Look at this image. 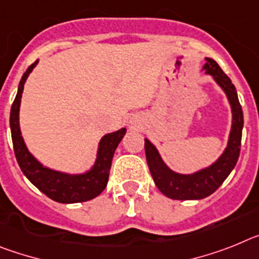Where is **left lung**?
<instances>
[{
	"label": "left lung",
	"instance_id": "obj_1",
	"mask_svg": "<svg viewBox=\"0 0 259 259\" xmlns=\"http://www.w3.org/2000/svg\"><path fill=\"white\" fill-rule=\"evenodd\" d=\"M202 71L210 75L213 82L226 94L232 113L228 141L220 156L210 165L195 172L180 173L170 169L163 160L156 146L150 139L145 138L146 159L155 185L165 197L179 201L202 199L212 194L235 168L241 147L244 116L235 86L212 58H206V64L202 67Z\"/></svg>",
	"mask_w": 259,
	"mask_h": 259
}]
</instances>
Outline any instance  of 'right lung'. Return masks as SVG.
Instances as JSON below:
<instances>
[{"label":"right lung","instance_id":"right-lung-1","mask_svg":"<svg viewBox=\"0 0 259 259\" xmlns=\"http://www.w3.org/2000/svg\"><path fill=\"white\" fill-rule=\"evenodd\" d=\"M39 60L33 62L22 76L18 86L17 96L11 105L10 111V129L11 139L14 146L17 161L24 176L30 180L31 184L39 189L53 201L58 203H79L98 197L105 189L111 170L112 159L118 143L126 134V127H121L116 132L108 133L102 137L98 145L95 163L91 168L82 173H69L53 169L41 163L33 156L28 150L19 125V111H21V99L23 94L24 83L32 73Z\"/></svg>","mask_w":259,"mask_h":259}]
</instances>
